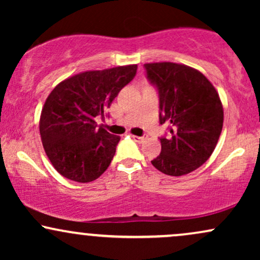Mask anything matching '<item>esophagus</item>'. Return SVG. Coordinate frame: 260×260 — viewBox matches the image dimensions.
<instances>
[{"label":"esophagus","mask_w":260,"mask_h":260,"mask_svg":"<svg viewBox=\"0 0 260 260\" xmlns=\"http://www.w3.org/2000/svg\"><path fill=\"white\" fill-rule=\"evenodd\" d=\"M132 138H133L134 142H137V143H143V142H144L145 139L148 138V137H147V136H143V137H138V136H132Z\"/></svg>","instance_id":"obj_1"}]
</instances>
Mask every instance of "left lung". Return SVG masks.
I'll return each instance as SVG.
<instances>
[{"label": "left lung", "instance_id": "8db88e82", "mask_svg": "<svg viewBox=\"0 0 260 260\" xmlns=\"http://www.w3.org/2000/svg\"><path fill=\"white\" fill-rule=\"evenodd\" d=\"M144 67L159 91L160 123L170 124L171 133L160 138L161 153L151 164L169 176L189 174L210 157L221 134L219 94L204 74L189 66L155 62Z\"/></svg>", "mask_w": 260, "mask_h": 260}]
</instances>
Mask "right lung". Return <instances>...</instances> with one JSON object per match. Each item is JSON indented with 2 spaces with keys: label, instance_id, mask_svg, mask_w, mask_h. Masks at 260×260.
<instances>
[{
  "label": "right lung",
  "instance_id": "obj_1",
  "mask_svg": "<svg viewBox=\"0 0 260 260\" xmlns=\"http://www.w3.org/2000/svg\"><path fill=\"white\" fill-rule=\"evenodd\" d=\"M137 64L86 71L62 80L41 110L39 129L49 160L58 174L76 182H91L111 164L120 137L98 127L96 116L134 78Z\"/></svg>",
  "mask_w": 260,
  "mask_h": 260
}]
</instances>
